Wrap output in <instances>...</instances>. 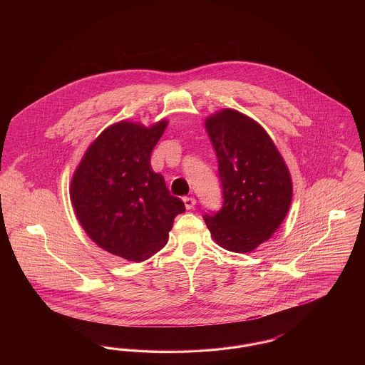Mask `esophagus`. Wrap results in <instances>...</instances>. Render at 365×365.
I'll return each mask as SVG.
<instances>
[{"label": "esophagus", "instance_id": "34e87169", "mask_svg": "<svg viewBox=\"0 0 365 365\" xmlns=\"http://www.w3.org/2000/svg\"><path fill=\"white\" fill-rule=\"evenodd\" d=\"M183 202H185L186 209H192L194 205H195V198H192V197H183Z\"/></svg>", "mask_w": 365, "mask_h": 365}]
</instances>
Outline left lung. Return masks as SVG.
Listing matches in <instances>:
<instances>
[{
  "label": "left lung",
  "mask_w": 365,
  "mask_h": 365,
  "mask_svg": "<svg viewBox=\"0 0 365 365\" xmlns=\"http://www.w3.org/2000/svg\"><path fill=\"white\" fill-rule=\"evenodd\" d=\"M205 127L217 156L223 207L205 213L204 220L222 247L252 252L284 220L292 176L267 131L241 112L223 109L209 116Z\"/></svg>",
  "instance_id": "obj_1"
}]
</instances>
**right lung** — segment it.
Here are the masks:
<instances>
[{"instance_id": "add662e5", "label": "right lung", "mask_w": 365, "mask_h": 365, "mask_svg": "<svg viewBox=\"0 0 365 365\" xmlns=\"http://www.w3.org/2000/svg\"><path fill=\"white\" fill-rule=\"evenodd\" d=\"M167 124L108 127L88 146L71 182L72 207L87 235L125 260H148L163 249L175 216L185 212L150 165Z\"/></svg>"}]
</instances>
